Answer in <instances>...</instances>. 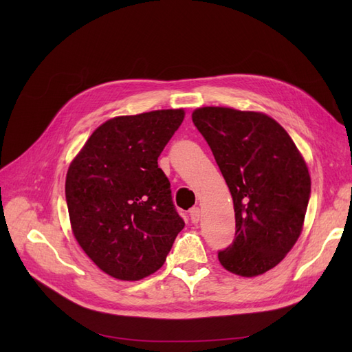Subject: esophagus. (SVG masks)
Here are the masks:
<instances>
[{
  "instance_id": "1",
  "label": "esophagus",
  "mask_w": 352,
  "mask_h": 352,
  "mask_svg": "<svg viewBox=\"0 0 352 352\" xmlns=\"http://www.w3.org/2000/svg\"><path fill=\"white\" fill-rule=\"evenodd\" d=\"M189 217H190V221L192 223H198L199 219H201V211L198 207H194L192 210L189 211Z\"/></svg>"
}]
</instances>
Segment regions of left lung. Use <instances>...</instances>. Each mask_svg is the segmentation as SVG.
<instances>
[{
  "instance_id": "8db88e82",
  "label": "left lung",
  "mask_w": 352,
  "mask_h": 352,
  "mask_svg": "<svg viewBox=\"0 0 352 352\" xmlns=\"http://www.w3.org/2000/svg\"><path fill=\"white\" fill-rule=\"evenodd\" d=\"M192 122L225 177L235 208V239L220 264L243 278L278 265L301 235L311 179L283 127L257 111L201 107Z\"/></svg>"
}]
</instances>
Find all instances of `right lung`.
I'll return each instance as SVG.
<instances>
[{
	"label": "right lung",
	"mask_w": 352,
	"mask_h": 352,
	"mask_svg": "<svg viewBox=\"0 0 352 352\" xmlns=\"http://www.w3.org/2000/svg\"><path fill=\"white\" fill-rule=\"evenodd\" d=\"M185 111L155 110L102 123L70 163L66 201L85 254L120 280L157 272L184 229L157 160Z\"/></svg>",
	"instance_id": "obj_1"
}]
</instances>
